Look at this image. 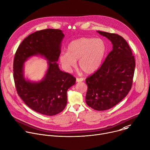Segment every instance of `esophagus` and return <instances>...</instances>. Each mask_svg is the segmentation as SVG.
<instances>
[{
  "mask_svg": "<svg viewBox=\"0 0 150 150\" xmlns=\"http://www.w3.org/2000/svg\"><path fill=\"white\" fill-rule=\"evenodd\" d=\"M83 79L82 78H76V82H82L83 81Z\"/></svg>",
  "mask_w": 150,
  "mask_h": 150,
  "instance_id": "esophagus-1",
  "label": "esophagus"
}]
</instances>
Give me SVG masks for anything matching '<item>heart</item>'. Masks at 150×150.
Masks as SVG:
<instances>
[{
  "mask_svg": "<svg viewBox=\"0 0 150 150\" xmlns=\"http://www.w3.org/2000/svg\"><path fill=\"white\" fill-rule=\"evenodd\" d=\"M107 52V45L102 38L81 37L71 41L67 53L60 54V63L67 71L75 67L79 60V67L85 74L95 72L101 66Z\"/></svg>",
  "mask_w": 150,
  "mask_h": 150,
  "instance_id": "1",
  "label": "heart"
}]
</instances>
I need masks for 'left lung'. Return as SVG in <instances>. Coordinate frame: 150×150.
<instances>
[{
  "mask_svg": "<svg viewBox=\"0 0 150 150\" xmlns=\"http://www.w3.org/2000/svg\"><path fill=\"white\" fill-rule=\"evenodd\" d=\"M97 32L112 42L113 49L100 69L85 80L88 86L85 101L92 109L103 111L112 108L131 90L135 60L130 47L122 37Z\"/></svg>",
  "mask_w": 150,
  "mask_h": 150,
  "instance_id": "left-lung-1",
  "label": "left lung"
}]
</instances>
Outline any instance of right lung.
<instances>
[{"label":"right lung","instance_id":"1","mask_svg":"<svg viewBox=\"0 0 150 150\" xmlns=\"http://www.w3.org/2000/svg\"><path fill=\"white\" fill-rule=\"evenodd\" d=\"M64 37L58 29L36 31L23 41L15 54L13 79L17 93L30 108L45 115L54 116L64 110L67 91L76 81L72 75L60 71L57 63ZM38 55L48 60V68L41 80L32 81L25 78L24 63Z\"/></svg>","mask_w":150,"mask_h":150}]
</instances>
